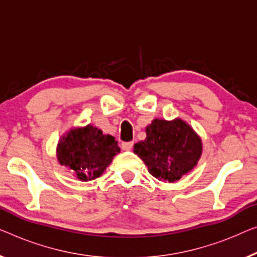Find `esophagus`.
Wrapping results in <instances>:
<instances>
[{"label": "esophagus", "instance_id": "obj_1", "mask_svg": "<svg viewBox=\"0 0 257 257\" xmlns=\"http://www.w3.org/2000/svg\"><path fill=\"white\" fill-rule=\"evenodd\" d=\"M133 145H134V142H122L121 147L123 150H130V149L133 148Z\"/></svg>", "mask_w": 257, "mask_h": 257}]
</instances>
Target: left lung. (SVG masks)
<instances>
[{"label":"left lung","mask_w":257,"mask_h":257,"mask_svg":"<svg viewBox=\"0 0 257 257\" xmlns=\"http://www.w3.org/2000/svg\"><path fill=\"white\" fill-rule=\"evenodd\" d=\"M134 151L158 180L175 182L196 166L202 143L186 122L156 118L147 127V139L134 145Z\"/></svg>","instance_id":"left-lung-1"}]
</instances>
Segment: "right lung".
<instances>
[{
	"mask_svg": "<svg viewBox=\"0 0 257 257\" xmlns=\"http://www.w3.org/2000/svg\"><path fill=\"white\" fill-rule=\"evenodd\" d=\"M120 152L115 137L104 135L98 128L86 125L63 136L57 148L61 165L74 171L83 181L100 177L113 157Z\"/></svg>",
	"mask_w": 257,
	"mask_h": 257,
	"instance_id": "add662e5",
	"label": "right lung"
}]
</instances>
